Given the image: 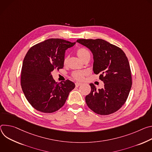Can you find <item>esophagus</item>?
<instances>
[{
    "instance_id": "obj_1",
    "label": "esophagus",
    "mask_w": 152,
    "mask_h": 152,
    "mask_svg": "<svg viewBox=\"0 0 152 152\" xmlns=\"http://www.w3.org/2000/svg\"><path fill=\"white\" fill-rule=\"evenodd\" d=\"M81 85V83H78V82L75 83V86H76V87H78V86H80Z\"/></svg>"
}]
</instances>
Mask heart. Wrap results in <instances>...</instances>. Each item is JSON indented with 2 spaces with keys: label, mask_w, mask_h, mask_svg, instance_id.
<instances>
[{
  "label": "heart",
  "mask_w": 152,
  "mask_h": 152,
  "mask_svg": "<svg viewBox=\"0 0 152 152\" xmlns=\"http://www.w3.org/2000/svg\"><path fill=\"white\" fill-rule=\"evenodd\" d=\"M77 54L79 58L84 61L88 57H91V54L89 50L85 48H80L77 50ZM69 57L67 56H65L63 59V64L66 65L68 61ZM86 72L84 71H74L72 73V77L76 80L81 81L83 80L84 77L86 75Z\"/></svg>",
  "instance_id": "1"
}]
</instances>
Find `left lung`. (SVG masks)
I'll return each mask as SVG.
<instances>
[{
	"mask_svg": "<svg viewBox=\"0 0 152 152\" xmlns=\"http://www.w3.org/2000/svg\"><path fill=\"white\" fill-rule=\"evenodd\" d=\"M77 42L91 50L94 72L99 74V79L104 84V88L98 90L93 83L90 84L91 91L85 98L88 106L102 115L118 110L126 102L132 85L130 64L125 53L103 39H78Z\"/></svg>",
	"mask_w": 152,
	"mask_h": 152,
	"instance_id": "left-lung-1",
	"label": "left lung"
}]
</instances>
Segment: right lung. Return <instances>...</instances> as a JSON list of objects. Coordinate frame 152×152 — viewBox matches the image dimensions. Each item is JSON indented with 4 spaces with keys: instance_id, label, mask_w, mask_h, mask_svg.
I'll list each match as a JSON object with an SVG mask.
<instances>
[{
    "instance_id": "obj_1",
    "label": "right lung",
    "mask_w": 152,
    "mask_h": 152,
    "mask_svg": "<svg viewBox=\"0 0 152 152\" xmlns=\"http://www.w3.org/2000/svg\"><path fill=\"white\" fill-rule=\"evenodd\" d=\"M72 43L60 39H49L31 47L22 64L21 86L30 104L38 111L53 113L65 103L75 84L67 80L59 83L51 72L62 69L65 50Z\"/></svg>"
}]
</instances>
